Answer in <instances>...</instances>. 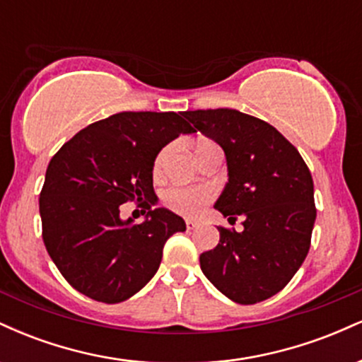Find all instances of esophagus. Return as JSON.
I'll return each instance as SVG.
<instances>
[{"instance_id":"esophagus-1","label":"esophagus","mask_w":362,"mask_h":362,"mask_svg":"<svg viewBox=\"0 0 362 362\" xmlns=\"http://www.w3.org/2000/svg\"><path fill=\"white\" fill-rule=\"evenodd\" d=\"M185 226H187V230H195V228H199L201 226V223L199 221H195V219H187L185 221Z\"/></svg>"}]
</instances>
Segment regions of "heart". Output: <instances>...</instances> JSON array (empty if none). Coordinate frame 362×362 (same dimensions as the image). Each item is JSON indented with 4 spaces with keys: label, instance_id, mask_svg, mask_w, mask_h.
<instances>
[{
    "label": "heart",
    "instance_id": "1",
    "mask_svg": "<svg viewBox=\"0 0 362 362\" xmlns=\"http://www.w3.org/2000/svg\"><path fill=\"white\" fill-rule=\"evenodd\" d=\"M211 143H201L195 148V153L199 151L202 146ZM170 148H163L158 153L155 165H153V172L155 175H160L161 168H163L165 158H167ZM214 197V190L209 185H173L170 187L161 195V201H163L165 207H168L173 213L185 216V218H194L204 209L206 204H209Z\"/></svg>",
    "mask_w": 362,
    "mask_h": 362
}]
</instances>
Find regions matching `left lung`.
<instances>
[{"instance_id": "left-lung-1", "label": "left lung", "mask_w": 362, "mask_h": 362, "mask_svg": "<svg viewBox=\"0 0 362 362\" xmlns=\"http://www.w3.org/2000/svg\"><path fill=\"white\" fill-rule=\"evenodd\" d=\"M185 117L226 155L230 178L214 207L245 218L240 233L218 228L219 243L199 259L202 272L240 305L269 300L308 255L317 218L310 170L265 120L233 109L187 110Z\"/></svg>"}]
</instances>
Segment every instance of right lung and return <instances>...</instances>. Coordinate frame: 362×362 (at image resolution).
Returning <instances> with one entry per match:
<instances>
[{
    "mask_svg": "<svg viewBox=\"0 0 362 362\" xmlns=\"http://www.w3.org/2000/svg\"><path fill=\"white\" fill-rule=\"evenodd\" d=\"M184 112H120L74 134L49 161L39 209L47 253L66 281L95 301L122 303L160 267L163 245L185 223L151 211L160 149L195 129ZM136 202L147 221L122 222L118 206Z\"/></svg>",
    "mask_w": 362,
    "mask_h": 362,
    "instance_id": "obj_1",
    "label": "right lung"
}]
</instances>
